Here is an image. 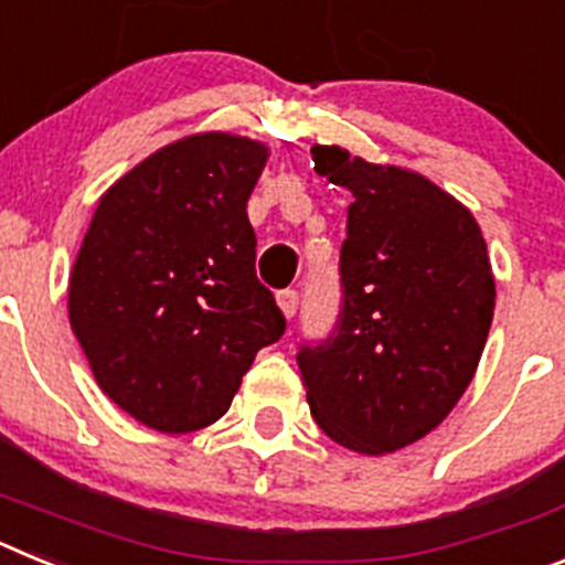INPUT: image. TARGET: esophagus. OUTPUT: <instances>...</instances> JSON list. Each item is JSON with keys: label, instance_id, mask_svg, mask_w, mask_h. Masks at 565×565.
<instances>
[{"label": "esophagus", "instance_id": "esophagus-1", "mask_svg": "<svg viewBox=\"0 0 565 565\" xmlns=\"http://www.w3.org/2000/svg\"><path fill=\"white\" fill-rule=\"evenodd\" d=\"M277 306H279V311H282V317L291 319L294 313H297L299 294L291 291V288H286V291H279V294H277Z\"/></svg>", "mask_w": 565, "mask_h": 565}]
</instances>
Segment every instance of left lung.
Instances as JSON below:
<instances>
[{
	"instance_id": "1",
	"label": "left lung",
	"mask_w": 565,
	"mask_h": 565,
	"mask_svg": "<svg viewBox=\"0 0 565 565\" xmlns=\"http://www.w3.org/2000/svg\"><path fill=\"white\" fill-rule=\"evenodd\" d=\"M313 169L353 194L344 302L331 337L297 353L328 438L384 456L433 433L481 362L495 277L478 221L413 169L313 143Z\"/></svg>"
}]
</instances>
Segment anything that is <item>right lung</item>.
I'll use <instances>...</instances> for the list:
<instances>
[{
  "instance_id": "add662e5",
  "label": "right lung",
  "mask_w": 565,
  "mask_h": 565,
  "mask_svg": "<svg viewBox=\"0 0 565 565\" xmlns=\"http://www.w3.org/2000/svg\"><path fill=\"white\" fill-rule=\"evenodd\" d=\"M266 161V143L243 135H186L118 178L84 234L70 328L98 387L152 430L217 422L286 331L254 274L246 214Z\"/></svg>"
}]
</instances>
